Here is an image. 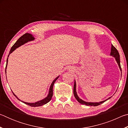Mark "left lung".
I'll use <instances>...</instances> for the list:
<instances>
[{
	"mask_svg": "<svg viewBox=\"0 0 128 128\" xmlns=\"http://www.w3.org/2000/svg\"><path fill=\"white\" fill-rule=\"evenodd\" d=\"M110 55L114 56V57L115 58V59L116 60L117 62L119 68L120 69V70L121 71V66H120V55H119V53L118 51L117 50V49L114 47L113 45H111V54ZM73 94H74L75 98L77 99V100L78 102L82 104H84L86 106H97L101 104L102 103H103L106 102L107 100H108V99H110L111 97H110L109 98H108L107 99H106L105 100L100 102H87L84 101L83 100H82L81 99H80L78 95L77 94V92H76V82L74 81V86H73Z\"/></svg>",
	"mask_w": 128,
	"mask_h": 128,
	"instance_id": "1",
	"label": "left lung"
}]
</instances>
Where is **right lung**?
<instances>
[{
    "label": "right lung",
    "mask_w": 128,
    "mask_h": 128,
    "mask_svg": "<svg viewBox=\"0 0 128 128\" xmlns=\"http://www.w3.org/2000/svg\"><path fill=\"white\" fill-rule=\"evenodd\" d=\"M34 39H35V38H34V37L33 36V35H32V34H31L25 33V34H24L23 36H21V37L16 41V42L15 43L14 46L12 47V48H11V49H10V51L9 55L10 54H11L12 52L14 50H16V48H18V47L21 46V45L25 44V43H27L28 42H29V41L33 40H34ZM8 56H9V55L8 56ZM7 63H8V58L7 59V65H6V68H7ZM59 77V76L58 77H56V78L52 81V82L51 85L50 86V88L49 92H48V95H47V96L46 97V98H45L44 99H42V100H40L38 102H35V103H30L24 102H23L22 100H21L20 99H19L18 98H17L16 95H15L14 92H13V94H14V96H16L19 100L22 102L23 103H24L25 104H26L31 106V107H39V106H43V105L45 104H46L48 102H49L51 100V99L52 97V95H53V86H54V83H55V81H56V80H57Z\"/></svg>",
    "instance_id": "obj_1"
}]
</instances>
